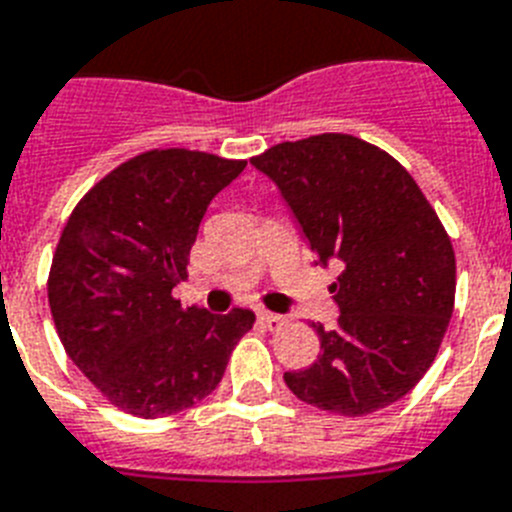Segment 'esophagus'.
<instances>
[{
	"mask_svg": "<svg viewBox=\"0 0 512 512\" xmlns=\"http://www.w3.org/2000/svg\"><path fill=\"white\" fill-rule=\"evenodd\" d=\"M257 320L263 322L265 328H270V330H278V328H283V325H286V317L276 315V312H268V309L257 312Z\"/></svg>",
	"mask_w": 512,
	"mask_h": 512,
	"instance_id": "esophagus-1",
	"label": "esophagus"
}]
</instances>
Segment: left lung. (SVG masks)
Masks as SVG:
<instances>
[{
    "instance_id": "8db88e82",
    "label": "left lung",
    "mask_w": 512,
    "mask_h": 512,
    "mask_svg": "<svg viewBox=\"0 0 512 512\" xmlns=\"http://www.w3.org/2000/svg\"><path fill=\"white\" fill-rule=\"evenodd\" d=\"M302 226L330 286L338 328L312 325L320 359L286 372L317 409L364 416L401 401L435 362L455 299V255L411 174L351 135H315L252 158Z\"/></svg>"
}]
</instances>
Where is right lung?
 <instances>
[{
	"instance_id": "1",
	"label": "right lung",
	"mask_w": 512,
	"mask_h": 512,
	"mask_svg": "<svg viewBox=\"0 0 512 512\" xmlns=\"http://www.w3.org/2000/svg\"><path fill=\"white\" fill-rule=\"evenodd\" d=\"M247 161L150 150L103 176L72 210L51 263L49 304L77 369L140 419L190 409L218 388L255 312L213 315L171 296L210 200Z\"/></svg>"
}]
</instances>
